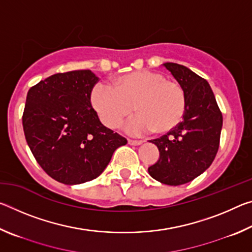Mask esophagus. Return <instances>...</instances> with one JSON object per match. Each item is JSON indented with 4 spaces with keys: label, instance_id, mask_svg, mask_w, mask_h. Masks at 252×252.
Here are the masks:
<instances>
[{
    "label": "esophagus",
    "instance_id": "1",
    "mask_svg": "<svg viewBox=\"0 0 252 252\" xmlns=\"http://www.w3.org/2000/svg\"><path fill=\"white\" fill-rule=\"evenodd\" d=\"M142 142L143 141H141V140H127V143L131 144V146H139V144H142Z\"/></svg>",
    "mask_w": 252,
    "mask_h": 252
}]
</instances>
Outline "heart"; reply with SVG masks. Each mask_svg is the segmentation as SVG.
I'll use <instances>...</instances> for the list:
<instances>
[{
  "instance_id": "obj_1",
  "label": "heart",
  "mask_w": 252,
  "mask_h": 252,
  "mask_svg": "<svg viewBox=\"0 0 252 252\" xmlns=\"http://www.w3.org/2000/svg\"><path fill=\"white\" fill-rule=\"evenodd\" d=\"M91 102L105 126L114 129L134 109L138 116L126 123L130 134L153 131L165 133L181 122L186 110V93L181 85L159 72L142 70L114 80V89L96 84Z\"/></svg>"
}]
</instances>
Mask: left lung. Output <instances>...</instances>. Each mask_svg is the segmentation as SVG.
Instances as JSON below:
<instances>
[{"mask_svg":"<svg viewBox=\"0 0 252 252\" xmlns=\"http://www.w3.org/2000/svg\"><path fill=\"white\" fill-rule=\"evenodd\" d=\"M163 66L185 91L186 110L176 127L150 141L159 149L160 158L148 171L161 183L180 186L199 177L215 160L222 114L206 80L178 63L167 62Z\"/></svg>","mask_w":252,"mask_h":252,"instance_id":"8db88e82","label":"left lung"}]
</instances>
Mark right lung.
<instances>
[{
  "mask_svg": "<svg viewBox=\"0 0 252 252\" xmlns=\"http://www.w3.org/2000/svg\"><path fill=\"white\" fill-rule=\"evenodd\" d=\"M99 78L90 70L57 73L30 89L23 112L25 139L37 163L64 185L95 179L126 139L104 126L91 105Z\"/></svg>",
  "mask_w": 252,
  "mask_h": 252,
  "instance_id": "obj_1",
  "label": "right lung"
}]
</instances>
